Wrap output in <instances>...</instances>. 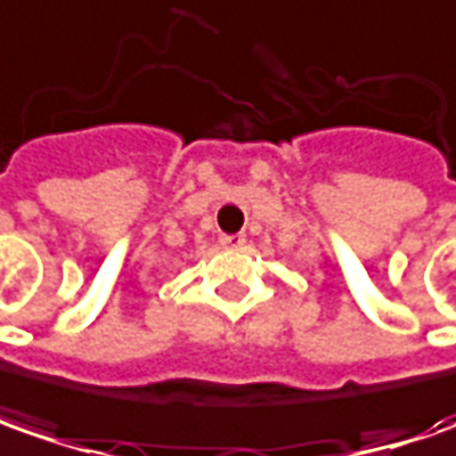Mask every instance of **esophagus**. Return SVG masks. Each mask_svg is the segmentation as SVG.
I'll use <instances>...</instances> for the list:
<instances>
[{
  "label": "esophagus",
  "instance_id": "1",
  "mask_svg": "<svg viewBox=\"0 0 456 456\" xmlns=\"http://www.w3.org/2000/svg\"><path fill=\"white\" fill-rule=\"evenodd\" d=\"M219 242H222V247H229V249H242L247 244V237L244 234H222Z\"/></svg>",
  "mask_w": 456,
  "mask_h": 456
}]
</instances>
